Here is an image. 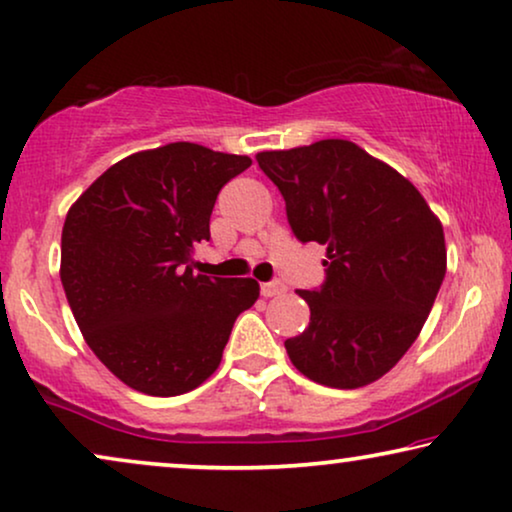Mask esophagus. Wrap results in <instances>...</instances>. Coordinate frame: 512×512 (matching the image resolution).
Returning a JSON list of instances; mask_svg holds the SVG:
<instances>
[{
	"label": "esophagus",
	"mask_w": 512,
	"mask_h": 512,
	"mask_svg": "<svg viewBox=\"0 0 512 512\" xmlns=\"http://www.w3.org/2000/svg\"><path fill=\"white\" fill-rule=\"evenodd\" d=\"M286 291V286L282 282H265L261 284V293L263 298H275V296H282Z\"/></svg>",
	"instance_id": "obj_1"
}]
</instances>
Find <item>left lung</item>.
Instances as JSON below:
<instances>
[{"label": "left lung", "mask_w": 512, "mask_h": 512, "mask_svg": "<svg viewBox=\"0 0 512 512\" xmlns=\"http://www.w3.org/2000/svg\"><path fill=\"white\" fill-rule=\"evenodd\" d=\"M300 242L326 247V282L298 291L310 326L284 342L312 382L359 389L417 340L447 270L443 223L394 167L347 139L263 151Z\"/></svg>", "instance_id": "8db88e82"}]
</instances>
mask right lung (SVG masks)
<instances>
[{"label": "right lung", "instance_id": "add662e5", "mask_svg": "<svg viewBox=\"0 0 512 512\" xmlns=\"http://www.w3.org/2000/svg\"><path fill=\"white\" fill-rule=\"evenodd\" d=\"M249 156L174 142L137 151L69 207L60 279L83 340L130 389L179 396L219 368L251 277L195 275L216 195Z\"/></svg>", "mask_w": 512, "mask_h": 512}]
</instances>
